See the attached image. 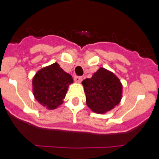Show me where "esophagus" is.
I'll list each match as a JSON object with an SVG mask.
<instances>
[{
  "mask_svg": "<svg viewBox=\"0 0 159 159\" xmlns=\"http://www.w3.org/2000/svg\"><path fill=\"white\" fill-rule=\"evenodd\" d=\"M74 81H75L76 82H78V83H80V82L82 81V78H81V77H79V76H74Z\"/></svg>",
  "mask_w": 159,
  "mask_h": 159,
  "instance_id": "34e87169",
  "label": "esophagus"
}]
</instances>
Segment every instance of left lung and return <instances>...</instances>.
<instances>
[{"label":"left lung","instance_id":"obj_1","mask_svg":"<svg viewBox=\"0 0 159 159\" xmlns=\"http://www.w3.org/2000/svg\"><path fill=\"white\" fill-rule=\"evenodd\" d=\"M85 93L86 105L93 112L105 114L118 106L122 96L119 78L110 70L101 67L91 78L81 82Z\"/></svg>","mask_w":159,"mask_h":159}]
</instances>
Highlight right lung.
I'll return each mask as SVG.
<instances>
[{"label":"right lung","mask_w":159,"mask_h":159,"mask_svg":"<svg viewBox=\"0 0 159 159\" xmlns=\"http://www.w3.org/2000/svg\"><path fill=\"white\" fill-rule=\"evenodd\" d=\"M72 76L61 68L58 63L45 66L33 78V93L38 102L48 110H55L63 103Z\"/></svg>","instance_id":"1"}]
</instances>
